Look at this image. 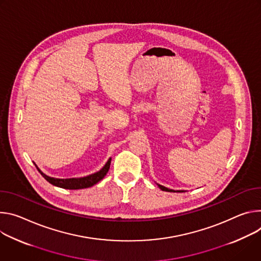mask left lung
<instances>
[{
    "mask_svg": "<svg viewBox=\"0 0 261 261\" xmlns=\"http://www.w3.org/2000/svg\"><path fill=\"white\" fill-rule=\"evenodd\" d=\"M159 186V188L162 190V191H165V192H185V191H173V190H170V189H167V188H165V187H163V186H161V185H158Z\"/></svg>",
    "mask_w": 261,
    "mask_h": 261,
    "instance_id": "1",
    "label": "left lung"
}]
</instances>
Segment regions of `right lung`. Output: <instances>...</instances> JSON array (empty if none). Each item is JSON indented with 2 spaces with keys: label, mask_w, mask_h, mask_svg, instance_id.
I'll return each mask as SVG.
<instances>
[{
  "label": "right lung",
  "mask_w": 261,
  "mask_h": 261,
  "mask_svg": "<svg viewBox=\"0 0 261 261\" xmlns=\"http://www.w3.org/2000/svg\"><path fill=\"white\" fill-rule=\"evenodd\" d=\"M110 165H111V159L107 162V164L103 166V168L94 173V174H91L89 176L86 177H81V178H66V179H60V178H54V177H49L47 175H45L44 173H42L36 166L37 170L39 171L40 174L44 177V179H46L49 184H51L53 186L59 187L62 189H67V190H80V189H86V188H90L94 185H96L99 180H101L106 175L110 169Z\"/></svg>",
  "instance_id": "obj_1"
}]
</instances>
